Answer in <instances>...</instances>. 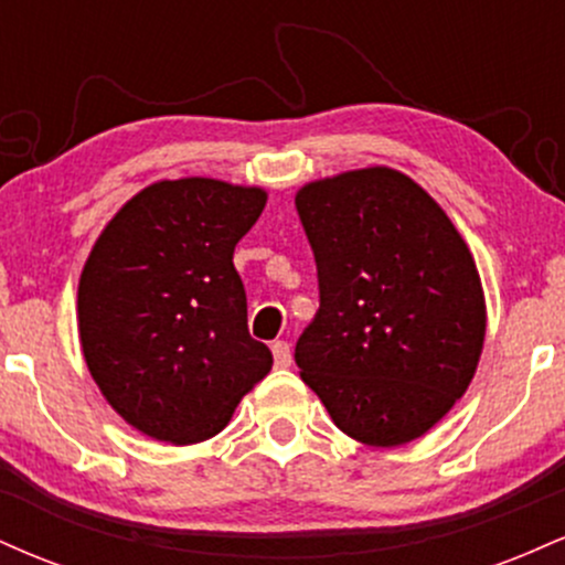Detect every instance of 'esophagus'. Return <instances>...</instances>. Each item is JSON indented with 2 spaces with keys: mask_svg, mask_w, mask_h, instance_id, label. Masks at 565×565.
Instances as JSON below:
<instances>
[{
  "mask_svg": "<svg viewBox=\"0 0 565 565\" xmlns=\"http://www.w3.org/2000/svg\"><path fill=\"white\" fill-rule=\"evenodd\" d=\"M270 350H274V361H276L278 369L291 366V348H289V342L276 340L274 345H270Z\"/></svg>",
  "mask_w": 565,
  "mask_h": 565,
  "instance_id": "esophagus-1",
  "label": "esophagus"
}]
</instances>
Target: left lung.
Masks as SVG:
<instances>
[{
  "label": "left lung",
  "instance_id": "left-lung-1",
  "mask_svg": "<svg viewBox=\"0 0 565 565\" xmlns=\"http://www.w3.org/2000/svg\"><path fill=\"white\" fill-rule=\"evenodd\" d=\"M319 313L295 348L334 425L366 446L425 436L468 391L486 337L481 276L430 193L391 167L302 185Z\"/></svg>",
  "mask_w": 565,
  "mask_h": 565
}]
</instances>
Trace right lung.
Segmentation results:
<instances>
[{
  "label": "right lung",
  "instance_id": "add662e5",
  "mask_svg": "<svg viewBox=\"0 0 565 565\" xmlns=\"http://www.w3.org/2000/svg\"><path fill=\"white\" fill-rule=\"evenodd\" d=\"M268 193L212 178L159 180L116 212L79 278L89 374L129 425L199 444L274 366L246 329L233 249Z\"/></svg>",
  "mask_w": 565,
  "mask_h": 565
}]
</instances>
